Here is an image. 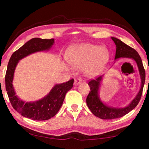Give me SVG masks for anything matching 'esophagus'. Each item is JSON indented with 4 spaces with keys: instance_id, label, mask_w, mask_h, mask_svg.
<instances>
[{
    "instance_id": "esophagus-1",
    "label": "esophagus",
    "mask_w": 149,
    "mask_h": 149,
    "mask_svg": "<svg viewBox=\"0 0 149 149\" xmlns=\"http://www.w3.org/2000/svg\"><path fill=\"white\" fill-rule=\"evenodd\" d=\"M82 81H83V80H82L81 78H77L76 79L74 80V84L75 86H77V85L81 84L82 83Z\"/></svg>"
}]
</instances>
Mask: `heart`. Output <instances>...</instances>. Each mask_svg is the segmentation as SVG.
Returning <instances> with one entry per match:
<instances>
[{"instance_id": "1", "label": "heart", "mask_w": 149, "mask_h": 149, "mask_svg": "<svg viewBox=\"0 0 149 149\" xmlns=\"http://www.w3.org/2000/svg\"><path fill=\"white\" fill-rule=\"evenodd\" d=\"M66 58L72 66H82L83 72L87 76L95 77L100 74L108 64L110 54L106 47L81 43L68 47Z\"/></svg>"}]
</instances>
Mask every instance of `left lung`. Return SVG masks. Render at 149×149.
<instances>
[{
    "mask_svg": "<svg viewBox=\"0 0 149 149\" xmlns=\"http://www.w3.org/2000/svg\"><path fill=\"white\" fill-rule=\"evenodd\" d=\"M111 39L116 47L115 60L116 61L117 59L123 58L133 60L138 66L141 79V86L138 93L129 104L125 107H118L107 105L100 99L99 90L104 75L90 81L88 85L90 88V91L86 98L88 107L95 116L104 120L120 118L133 109L140 102L145 81V71L138 53L119 39L115 37H111Z\"/></svg>",
    "mask_w": 149,
    "mask_h": 149,
    "instance_id": "8db88e82",
    "label": "left lung"
}]
</instances>
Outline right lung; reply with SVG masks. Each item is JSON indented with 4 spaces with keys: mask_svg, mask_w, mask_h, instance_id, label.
I'll return each mask as SVG.
<instances>
[{
    "mask_svg": "<svg viewBox=\"0 0 149 149\" xmlns=\"http://www.w3.org/2000/svg\"><path fill=\"white\" fill-rule=\"evenodd\" d=\"M54 43V39L34 38L13 54L9 61L5 77L6 90L13 107L26 118L42 121L54 116L61 108L66 92L73 87L74 79L66 83L57 84L47 95L33 102H25L16 95L13 81L19 61L31 54L49 50Z\"/></svg>",
    "mask_w": 149,
    "mask_h": 149,
    "instance_id": "1",
    "label": "right lung"
}]
</instances>
